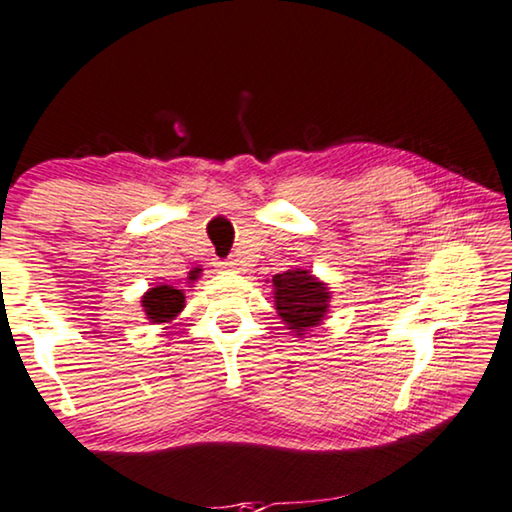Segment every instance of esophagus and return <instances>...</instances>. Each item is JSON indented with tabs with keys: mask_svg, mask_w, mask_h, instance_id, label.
I'll list each match as a JSON object with an SVG mask.
<instances>
[{
	"mask_svg": "<svg viewBox=\"0 0 512 512\" xmlns=\"http://www.w3.org/2000/svg\"><path fill=\"white\" fill-rule=\"evenodd\" d=\"M218 269L220 271H234V269H239V262H236V259H222V262H218Z\"/></svg>",
	"mask_w": 512,
	"mask_h": 512,
	"instance_id": "1",
	"label": "esophagus"
}]
</instances>
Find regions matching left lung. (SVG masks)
<instances>
[{"instance_id":"left-lung-1","label":"left lung","mask_w":512,"mask_h":512,"mask_svg":"<svg viewBox=\"0 0 512 512\" xmlns=\"http://www.w3.org/2000/svg\"><path fill=\"white\" fill-rule=\"evenodd\" d=\"M273 290H276L278 315L297 334L320 325V320L325 318L329 292L325 283L311 276V271L290 269L276 273Z\"/></svg>"}]
</instances>
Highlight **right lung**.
Segmentation results:
<instances>
[{
  "instance_id": "obj_1",
  "label": "right lung",
  "mask_w": 512,
  "mask_h": 512,
  "mask_svg": "<svg viewBox=\"0 0 512 512\" xmlns=\"http://www.w3.org/2000/svg\"><path fill=\"white\" fill-rule=\"evenodd\" d=\"M183 304L185 294L171 285H157L143 297V308H146L150 322L174 320L183 311Z\"/></svg>"
}]
</instances>
